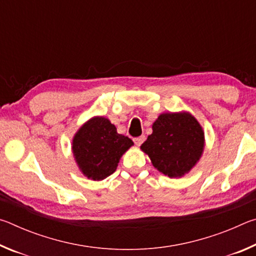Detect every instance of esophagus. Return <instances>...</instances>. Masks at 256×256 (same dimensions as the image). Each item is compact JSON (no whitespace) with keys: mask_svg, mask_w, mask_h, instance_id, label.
I'll return each instance as SVG.
<instances>
[{"mask_svg":"<svg viewBox=\"0 0 256 256\" xmlns=\"http://www.w3.org/2000/svg\"><path fill=\"white\" fill-rule=\"evenodd\" d=\"M146 140V136H138V138H134V144H136V146H141L142 144H144V141Z\"/></svg>","mask_w":256,"mask_h":256,"instance_id":"esophagus-1","label":"esophagus"}]
</instances>
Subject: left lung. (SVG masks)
Here are the masks:
<instances>
[{"instance_id": "obj_1", "label": "left lung", "mask_w": 256, "mask_h": 256, "mask_svg": "<svg viewBox=\"0 0 256 256\" xmlns=\"http://www.w3.org/2000/svg\"><path fill=\"white\" fill-rule=\"evenodd\" d=\"M154 167L170 178L192 170L204 150V132L188 112H162L152 124V133L142 144Z\"/></svg>"}]
</instances>
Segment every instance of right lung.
<instances>
[{
    "instance_id": "obj_1",
    "label": "right lung",
    "mask_w": 256,
    "mask_h": 256,
    "mask_svg": "<svg viewBox=\"0 0 256 256\" xmlns=\"http://www.w3.org/2000/svg\"><path fill=\"white\" fill-rule=\"evenodd\" d=\"M133 144L131 138L118 133L110 120L94 116L74 134L72 152L86 178L102 180L116 170L120 157Z\"/></svg>"
}]
</instances>
